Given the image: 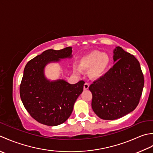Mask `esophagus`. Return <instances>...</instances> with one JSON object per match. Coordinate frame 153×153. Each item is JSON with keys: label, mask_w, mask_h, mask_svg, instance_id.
Instances as JSON below:
<instances>
[{"label": "esophagus", "mask_w": 153, "mask_h": 153, "mask_svg": "<svg viewBox=\"0 0 153 153\" xmlns=\"http://www.w3.org/2000/svg\"><path fill=\"white\" fill-rule=\"evenodd\" d=\"M89 86H90V84L88 82H85V85H84V90L88 89Z\"/></svg>", "instance_id": "obj_1"}]
</instances>
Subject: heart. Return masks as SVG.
<instances>
[{
    "label": "heart",
    "mask_w": 153,
    "mask_h": 153,
    "mask_svg": "<svg viewBox=\"0 0 153 153\" xmlns=\"http://www.w3.org/2000/svg\"><path fill=\"white\" fill-rule=\"evenodd\" d=\"M110 58L107 54L94 51L89 53L81 59L80 68L82 70L90 69L89 74L93 78L102 76L110 64ZM76 71L79 72L78 68Z\"/></svg>",
    "instance_id": "b5f03b06"
}]
</instances>
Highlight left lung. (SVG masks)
<instances>
[{
	"label": "left lung",
	"mask_w": 153,
	"mask_h": 153,
	"mask_svg": "<svg viewBox=\"0 0 153 153\" xmlns=\"http://www.w3.org/2000/svg\"><path fill=\"white\" fill-rule=\"evenodd\" d=\"M116 63L89 86L92 108L102 120H114L133 111L139 104L144 86L140 63L121 47L114 51Z\"/></svg>",
	"instance_id": "8db88e82"
}]
</instances>
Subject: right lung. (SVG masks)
<instances>
[{"mask_svg":"<svg viewBox=\"0 0 153 153\" xmlns=\"http://www.w3.org/2000/svg\"><path fill=\"white\" fill-rule=\"evenodd\" d=\"M72 48L48 49L27 62L20 86L24 106L34 120L48 126L64 123L72 114L74 102L83 91L85 82L71 85L64 80L49 81L44 68L51 62L72 57Z\"/></svg>","mask_w":153,"mask_h":153,"instance_id":"right-lung-1","label":"right lung"}]
</instances>
